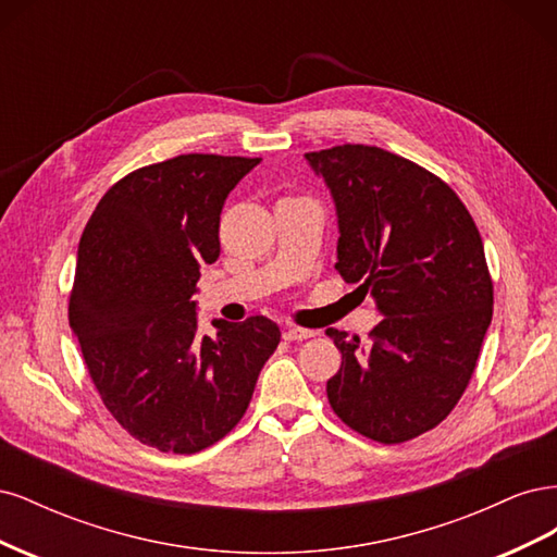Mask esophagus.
<instances>
[{"label":"esophagus","instance_id":"1","mask_svg":"<svg viewBox=\"0 0 557 557\" xmlns=\"http://www.w3.org/2000/svg\"><path fill=\"white\" fill-rule=\"evenodd\" d=\"M315 332L313 330H307V327H285L283 330V339L285 342H305L309 339V336H313Z\"/></svg>","mask_w":557,"mask_h":557}]
</instances>
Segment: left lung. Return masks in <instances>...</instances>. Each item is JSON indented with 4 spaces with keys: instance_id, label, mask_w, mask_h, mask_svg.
Segmentation results:
<instances>
[{
    "instance_id": "8db88e82",
    "label": "left lung",
    "mask_w": 557,
    "mask_h": 557,
    "mask_svg": "<svg viewBox=\"0 0 557 557\" xmlns=\"http://www.w3.org/2000/svg\"><path fill=\"white\" fill-rule=\"evenodd\" d=\"M339 215L334 269L372 293L383 313L360 336L327 327L342 367L332 411L379 444L434 430L471 381L493 318V278L474 218L448 183L364 144L307 153Z\"/></svg>"
}]
</instances>
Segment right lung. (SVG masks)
Here are the masks:
<instances>
[{"label":"right lung","instance_id":"obj_1","mask_svg":"<svg viewBox=\"0 0 557 557\" xmlns=\"http://www.w3.org/2000/svg\"><path fill=\"white\" fill-rule=\"evenodd\" d=\"M260 158L188 153L129 172L81 234L70 325L117 425L193 455L244 418L281 330L264 315L197 334L199 267L221 256V211Z\"/></svg>","mask_w":557,"mask_h":557}]
</instances>
